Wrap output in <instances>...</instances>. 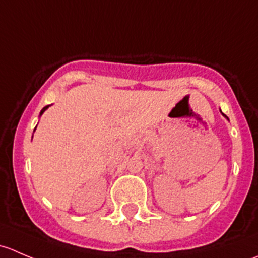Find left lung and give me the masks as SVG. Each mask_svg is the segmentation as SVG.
Instances as JSON below:
<instances>
[{
    "instance_id": "8db88e82",
    "label": "left lung",
    "mask_w": 258,
    "mask_h": 258,
    "mask_svg": "<svg viewBox=\"0 0 258 258\" xmlns=\"http://www.w3.org/2000/svg\"><path fill=\"white\" fill-rule=\"evenodd\" d=\"M221 113H222V111H221ZM222 116H223V117H226V118H227V119H228V117H227V116H226V114H225V113H222Z\"/></svg>"
}]
</instances>
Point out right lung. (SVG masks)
Listing matches in <instances>:
<instances>
[{"mask_svg":"<svg viewBox=\"0 0 258 258\" xmlns=\"http://www.w3.org/2000/svg\"><path fill=\"white\" fill-rule=\"evenodd\" d=\"M48 107H49V105H48V106H46V107H43V108H42V110H41V112H40V116H42V113H43V112H45V111H46V110H47V108H48ZM35 130H36V128H35ZM32 137H33V136H32Z\"/></svg>","mask_w":258,"mask_h":258,"instance_id":"add662e5","label":"right lung"}]
</instances>
